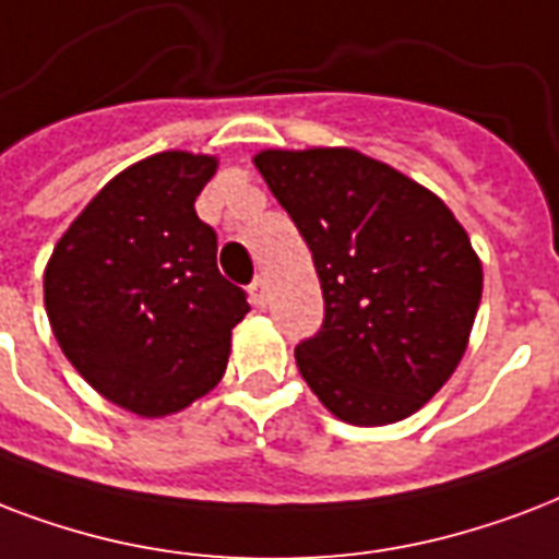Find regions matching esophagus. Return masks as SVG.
I'll list each match as a JSON object with an SVG mask.
<instances>
[{"label":"esophagus","mask_w":559,"mask_h":559,"mask_svg":"<svg viewBox=\"0 0 559 559\" xmlns=\"http://www.w3.org/2000/svg\"><path fill=\"white\" fill-rule=\"evenodd\" d=\"M250 302L257 306V309H265L267 306V280L265 276H257L253 283H250Z\"/></svg>","instance_id":"1"}]
</instances>
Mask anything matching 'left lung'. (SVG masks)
I'll use <instances>...</instances> for the list:
<instances>
[{"label": "left lung", "mask_w": 559, "mask_h": 559, "mask_svg": "<svg viewBox=\"0 0 559 559\" xmlns=\"http://www.w3.org/2000/svg\"><path fill=\"white\" fill-rule=\"evenodd\" d=\"M306 239L323 323L294 349L318 400L353 426L411 417L455 373L481 302V262L437 194L349 148L262 151Z\"/></svg>", "instance_id": "obj_1"}]
</instances>
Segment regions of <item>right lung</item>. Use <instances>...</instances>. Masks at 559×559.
I'll list each match as a JSON object with an SVG mask.
<instances>
[{"label":"right lung","mask_w":559,"mask_h":559,"mask_svg":"<svg viewBox=\"0 0 559 559\" xmlns=\"http://www.w3.org/2000/svg\"><path fill=\"white\" fill-rule=\"evenodd\" d=\"M215 159L163 151L116 175L72 221L46 267L63 356L140 417H166L227 370L248 294L218 271V236L194 212Z\"/></svg>","instance_id":"obj_1"}]
</instances>
